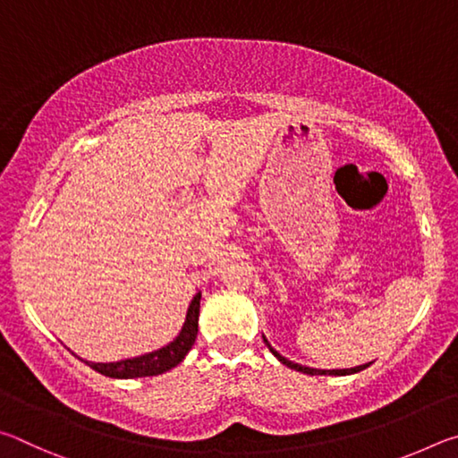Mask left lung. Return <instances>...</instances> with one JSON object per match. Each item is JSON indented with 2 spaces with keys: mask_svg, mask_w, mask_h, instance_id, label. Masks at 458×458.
I'll list each match as a JSON object with an SVG mask.
<instances>
[{
  "mask_svg": "<svg viewBox=\"0 0 458 458\" xmlns=\"http://www.w3.org/2000/svg\"><path fill=\"white\" fill-rule=\"evenodd\" d=\"M262 339H265V344H267V347L270 350V353L275 355V358L281 361V363H284L286 368H291V369H297V371H303V374H307V376H352V374H358V371H361V369H366L369 363H363V366H355V368H345V369H317V368H307V366H301V363H294V361H291V360H286L284 355H281L278 353L273 345L268 344V339L262 335Z\"/></svg>",
  "mask_w": 458,
  "mask_h": 458,
  "instance_id": "1",
  "label": "left lung"
}]
</instances>
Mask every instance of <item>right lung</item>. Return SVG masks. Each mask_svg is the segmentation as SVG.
Returning a JSON list of instances; mask_svg holds the SVG:
<instances>
[{
	"label": "right lung",
	"instance_id": "right-lung-1",
	"mask_svg": "<svg viewBox=\"0 0 458 458\" xmlns=\"http://www.w3.org/2000/svg\"><path fill=\"white\" fill-rule=\"evenodd\" d=\"M199 299L201 293H196V297L191 299V303L188 307V313H185V321L182 325L180 333L174 341H169L167 345L159 347V350L137 355V358H127V360H119V361H89L79 358L81 361L87 363L98 374H103L106 377H117V379H133V377H145V376H159L165 374L172 368H175L177 363L183 361L185 355L191 350V345L196 344L198 337V317H199Z\"/></svg>",
	"mask_w": 458,
	"mask_h": 458
}]
</instances>
